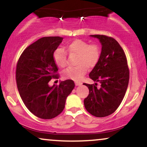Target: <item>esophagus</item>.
<instances>
[{"mask_svg": "<svg viewBox=\"0 0 147 147\" xmlns=\"http://www.w3.org/2000/svg\"><path fill=\"white\" fill-rule=\"evenodd\" d=\"M75 83L76 86H80V85H82V82H75Z\"/></svg>", "mask_w": 147, "mask_h": 147, "instance_id": "1", "label": "esophagus"}]
</instances>
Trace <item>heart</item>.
Here are the masks:
<instances>
[{"label": "heart", "instance_id": "b5f03b06", "mask_svg": "<svg viewBox=\"0 0 147 147\" xmlns=\"http://www.w3.org/2000/svg\"><path fill=\"white\" fill-rule=\"evenodd\" d=\"M65 50L70 55H77L75 67H70L64 70L63 77L75 81L82 79L87 72L88 68H94L101 57V48L98 44L81 39H75L67 43ZM53 59L59 67L63 68L67 64V53L63 48H57L53 53Z\"/></svg>", "mask_w": 147, "mask_h": 147}]
</instances>
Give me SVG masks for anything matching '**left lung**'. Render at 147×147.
Instances as JSON below:
<instances>
[{
  "mask_svg": "<svg viewBox=\"0 0 147 147\" xmlns=\"http://www.w3.org/2000/svg\"><path fill=\"white\" fill-rule=\"evenodd\" d=\"M102 43L101 57L89 74L97 84H84L89 89L84 99V106L89 113L97 117L110 115L117 110L126 94L129 82V69L125 52L119 43L106 35H90Z\"/></svg>",
  "mask_w": 147,
  "mask_h": 147,
  "instance_id": "obj_1",
  "label": "left lung"
}]
</instances>
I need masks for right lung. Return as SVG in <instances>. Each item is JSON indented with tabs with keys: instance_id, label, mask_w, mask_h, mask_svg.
<instances>
[{
	"instance_id": "right-lung-1",
	"label": "right lung",
	"mask_w": 147,
	"mask_h": 147,
	"mask_svg": "<svg viewBox=\"0 0 147 147\" xmlns=\"http://www.w3.org/2000/svg\"><path fill=\"white\" fill-rule=\"evenodd\" d=\"M63 37L45 36L27 47L18 59L16 69L18 90L32 113L41 119L57 117L65 107V99L75 88L71 79L50 87L48 82L59 77L53 53Z\"/></svg>"
}]
</instances>
